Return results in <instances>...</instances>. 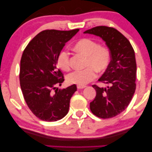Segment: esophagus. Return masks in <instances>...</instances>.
Returning <instances> with one entry per match:
<instances>
[{
  "mask_svg": "<svg viewBox=\"0 0 152 152\" xmlns=\"http://www.w3.org/2000/svg\"><path fill=\"white\" fill-rule=\"evenodd\" d=\"M85 87H86V86H85V85H83V86H82V85H77V88L78 89L84 88Z\"/></svg>",
  "mask_w": 152,
  "mask_h": 152,
  "instance_id": "esophagus-1",
  "label": "esophagus"
}]
</instances>
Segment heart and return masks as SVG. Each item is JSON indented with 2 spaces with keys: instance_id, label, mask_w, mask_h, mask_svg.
<instances>
[{
  "instance_id": "b5f03b06",
  "label": "heart",
  "mask_w": 152,
  "mask_h": 152,
  "mask_svg": "<svg viewBox=\"0 0 152 152\" xmlns=\"http://www.w3.org/2000/svg\"><path fill=\"white\" fill-rule=\"evenodd\" d=\"M73 49L77 53L86 56L85 66L83 70H75L67 76L69 84L85 85L95 79L96 72L101 73L107 69L111 63V53L107 47L99 45L96 41L88 38H83L77 41L73 45ZM57 63L64 71L70 70V55L64 50L58 55Z\"/></svg>"
}]
</instances>
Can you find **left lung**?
I'll use <instances>...</instances> for the list:
<instances>
[{"label":"left lung","instance_id":"left-lung-1","mask_svg":"<svg viewBox=\"0 0 152 152\" xmlns=\"http://www.w3.org/2000/svg\"><path fill=\"white\" fill-rule=\"evenodd\" d=\"M84 33L100 37L109 48L111 57L109 66L98 80L109 86L100 88L93 85L97 94L90 103L91 111L103 119L115 117L126 109L136 91L134 50L129 41L111 27L97 26Z\"/></svg>","mask_w":152,"mask_h":152}]
</instances>
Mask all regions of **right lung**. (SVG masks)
<instances>
[{
    "label": "right lung",
    "instance_id": "right-lung-1",
    "mask_svg": "<svg viewBox=\"0 0 152 152\" xmlns=\"http://www.w3.org/2000/svg\"><path fill=\"white\" fill-rule=\"evenodd\" d=\"M79 30H43L29 42L23 53L20 88L29 109L43 121H57L68 112L77 86L57 88L64 81V74L57 67V59L66 43Z\"/></svg>",
    "mask_w": 152,
    "mask_h": 152
}]
</instances>
